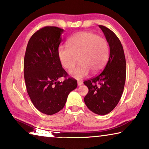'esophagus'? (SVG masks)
<instances>
[{
  "label": "esophagus",
  "instance_id": "1",
  "mask_svg": "<svg viewBox=\"0 0 149 149\" xmlns=\"http://www.w3.org/2000/svg\"><path fill=\"white\" fill-rule=\"evenodd\" d=\"M77 85H78V86L81 85H83V82H82V81H77Z\"/></svg>",
  "mask_w": 149,
  "mask_h": 149
}]
</instances>
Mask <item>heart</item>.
I'll return each mask as SVG.
<instances>
[{
	"instance_id": "1",
	"label": "heart",
	"mask_w": 149,
	"mask_h": 149,
	"mask_svg": "<svg viewBox=\"0 0 149 149\" xmlns=\"http://www.w3.org/2000/svg\"><path fill=\"white\" fill-rule=\"evenodd\" d=\"M68 47H59L58 56L61 65L70 71L79 58L80 64L70 72L77 79L87 76L89 72L96 74L104 68L109 57L106 40L91 32H79L70 38Z\"/></svg>"
}]
</instances>
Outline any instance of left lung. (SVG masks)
Instances as JSON below:
<instances>
[{"label": "left lung", "instance_id": "obj_1", "mask_svg": "<svg viewBox=\"0 0 149 149\" xmlns=\"http://www.w3.org/2000/svg\"><path fill=\"white\" fill-rule=\"evenodd\" d=\"M99 27L109 44V58L102 72L83 82L88 88L84 101L91 111L104 115L113 110L120 100L125 84L126 66L119 39L106 26L99 25Z\"/></svg>", "mask_w": 149, "mask_h": 149}]
</instances>
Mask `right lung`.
Wrapping results in <instances>:
<instances>
[{"label":"right lung","instance_id":"add662e5","mask_svg":"<svg viewBox=\"0 0 149 149\" xmlns=\"http://www.w3.org/2000/svg\"><path fill=\"white\" fill-rule=\"evenodd\" d=\"M64 30L45 26L32 35L24 58V77L32 104L45 115L58 113L65 105L70 93L77 86V81L68 76L58 56ZM64 77L62 82L58 79Z\"/></svg>","mask_w":149,"mask_h":149}]
</instances>
